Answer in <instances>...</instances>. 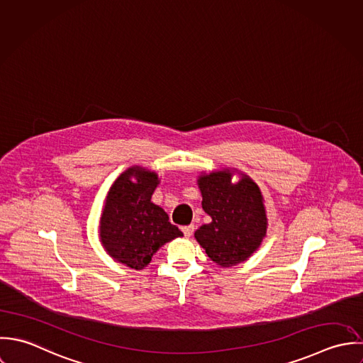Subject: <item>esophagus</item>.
<instances>
[{
  "instance_id": "obj_1",
  "label": "esophagus",
  "mask_w": 363,
  "mask_h": 363,
  "mask_svg": "<svg viewBox=\"0 0 363 363\" xmlns=\"http://www.w3.org/2000/svg\"><path fill=\"white\" fill-rule=\"evenodd\" d=\"M182 231H184L185 237H191V235L194 234V231H195V225H194V224L185 225V227H182Z\"/></svg>"
}]
</instances>
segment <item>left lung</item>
I'll return each instance as SVG.
<instances>
[{"mask_svg":"<svg viewBox=\"0 0 363 363\" xmlns=\"http://www.w3.org/2000/svg\"><path fill=\"white\" fill-rule=\"evenodd\" d=\"M234 171L223 169L198 178L202 208L212 221L195 231L208 257L228 268L247 261L267 235L268 220L258 185L245 174L231 182Z\"/></svg>","mask_w":363,"mask_h":363,"instance_id":"1","label":"left lung"}]
</instances>
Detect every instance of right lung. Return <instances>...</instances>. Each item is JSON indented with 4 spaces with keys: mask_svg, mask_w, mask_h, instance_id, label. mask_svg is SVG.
Returning a JSON list of instances; mask_svg holds the SVG:
<instances>
[{
    "mask_svg": "<svg viewBox=\"0 0 363 363\" xmlns=\"http://www.w3.org/2000/svg\"><path fill=\"white\" fill-rule=\"evenodd\" d=\"M160 184L158 175L132 167L112 184L99 221V237L105 251L118 262L140 271L151 257L182 231L168 215L151 202Z\"/></svg>",
    "mask_w": 363,
    "mask_h": 363,
    "instance_id": "add662e5",
    "label": "right lung"
}]
</instances>
